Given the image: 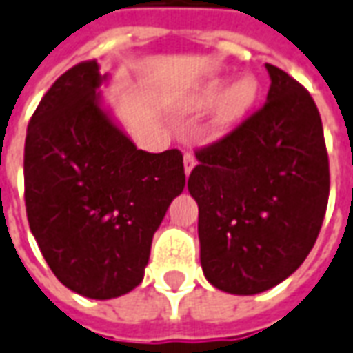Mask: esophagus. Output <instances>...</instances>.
<instances>
[{
  "instance_id": "1",
  "label": "esophagus",
  "mask_w": 353,
  "mask_h": 353,
  "mask_svg": "<svg viewBox=\"0 0 353 353\" xmlns=\"http://www.w3.org/2000/svg\"><path fill=\"white\" fill-rule=\"evenodd\" d=\"M183 164H185V174L189 176L190 172H192V168L196 166V159H194V155H192V153H185Z\"/></svg>"
}]
</instances>
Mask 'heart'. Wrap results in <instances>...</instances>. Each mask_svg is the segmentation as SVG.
I'll return each mask as SVG.
<instances>
[{"mask_svg": "<svg viewBox=\"0 0 353 353\" xmlns=\"http://www.w3.org/2000/svg\"><path fill=\"white\" fill-rule=\"evenodd\" d=\"M228 78L215 77L200 83L190 91L181 103V110L185 112H203L215 104L211 112L210 129L211 138H223L230 134L247 117V114L256 103L258 82L249 74L232 80L229 85Z\"/></svg>", "mask_w": 353, "mask_h": 353, "instance_id": "heart-1", "label": "heart"}]
</instances>
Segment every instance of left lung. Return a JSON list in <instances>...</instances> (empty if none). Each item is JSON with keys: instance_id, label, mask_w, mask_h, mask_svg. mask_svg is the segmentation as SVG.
Segmentation results:
<instances>
[{"instance_id": "left-lung-1", "label": "left lung", "mask_w": 353, "mask_h": 353, "mask_svg": "<svg viewBox=\"0 0 353 353\" xmlns=\"http://www.w3.org/2000/svg\"><path fill=\"white\" fill-rule=\"evenodd\" d=\"M265 69V104L198 151L187 183L198 203L203 275L236 296L273 288L305 262L330 196V161L312 97L275 65Z\"/></svg>"}]
</instances>
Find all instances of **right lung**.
Listing matches in <instances>:
<instances>
[{
  "instance_id": "obj_1",
  "label": "right lung",
  "mask_w": 353,
  "mask_h": 353,
  "mask_svg": "<svg viewBox=\"0 0 353 353\" xmlns=\"http://www.w3.org/2000/svg\"><path fill=\"white\" fill-rule=\"evenodd\" d=\"M97 61L57 78L28 125L26 211L59 283L90 299L137 288L153 234L183 192L181 151L138 150L104 106Z\"/></svg>"
}]
</instances>
